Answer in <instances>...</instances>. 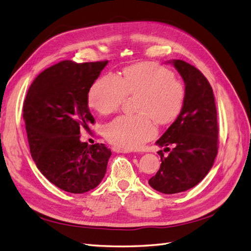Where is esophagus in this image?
<instances>
[{
    "instance_id": "obj_1",
    "label": "esophagus",
    "mask_w": 251,
    "mask_h": 251,
    "mask_svg": "<svg viewBox=\"0 0 251 251\" xmlns=\"http://www.w3.org/2000/svg\"><path fill=\"white\" fill-rule=\"evenodd\" d=\"M112 151H115V152H123V153H128L130 152L129 150H125V149H121V147H118V146H113L112 147Z\"/></svg>"
}]
</instances>
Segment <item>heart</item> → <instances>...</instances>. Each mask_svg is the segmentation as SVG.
<instances>
[{
  "mask_svg": "<svg viewBox=\"0 0 251 251\" xmlns=\"http://www.w3.org/2000/svg\"><path fill=\"white\" fill-rule=\"evenodd\" d=\"M137 114H123L104 128L105 138L115 146L137 150L157 132L155 121L168 124L180 113L184 88L174 73L160 64L142 62L123 71V76L107 73L89 90V105L101 114L118 110L127 94H138Z\"/></svg>",
  "mask_w": 251,
  "mask_h": 251,
  "instance_id": "1",
  "label": "heart"
}]
</instances>
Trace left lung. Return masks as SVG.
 <instances>
[{
    "instance_id": "8db88e82",
    "label": "left lung",
    "mask_w": 251,
    "mask_h": 251,
    "mask_svg": "<svg viewBox=\"0 0 251 251\" xmlns=\"http://www.w3.org/2000/svg\"><path fill=\"white\" fill-rule=\"evenodd\" d=\"M170 63L184 81V102L180 113L156 144L162 151L161 165L149 183L163 194H176L195 187L213 166L218 151V126L215 100L208 79L194 66L183 60ZM172 145L173 149L167 146Z\"/></svg>"
}]
</instances>
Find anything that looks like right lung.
I'll use <instances>...</instances> for the list:
<instances>
[{
    "mask_svg": "<svg viewBox=\"0 0 251 251\" xmlns=\"http://www.w3.org/2000/svg\"><path fill=\"white\" fill-rule=\"evenodd\" d=\"M107 63H56L36 77L23 104L29 150L38 170L50 182L73 194L98 187L111 156L105 144L88 145L79 136L94 124L88 93Z\"/></svg>",
    "mask_w": 251,
    "mask_h": 251,
    "instance_id": "right-lung-1",
    "label": "right lung"
}]
</instances>
